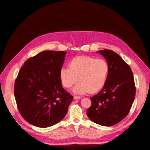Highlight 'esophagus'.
Segmentation results:
<instances>
[{
    "mask_svg": "<svg viewBox=\"0 0 150 150\" xmlns=\"http://www.w3.org/2000/svg\"><path fill=\"white\" fill-rule=\"evenodd\" d=\"M73 98H74V99L77 100V99H79V98H81V97L80 96H77V95H75V96L73 97Z\"/></svg>",
    "mask_w": 150,
    "mask_h": 150,
    "instance_id": "34e87169",
    "label": "esophagus"
}]
</instances>
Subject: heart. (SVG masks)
<instances>
[{
    "label": "heart",
    "instance_id": "obj_1",
    "mask_svg": "<svg viewBox=\"0 0 150 150\" xmlns=\"http://www.w3.org/2000/svg\"><path fill=\"white\" fill-rule=\"evenodd\" d=\"M68 68H62L59 71L61 84L66 88H73L77 94L95 93L104 87L109 74V65L106 60L93 57L82 56L73 58Z\"/></svg>",
    "mask_w": 150,
    "mask_h": 150
}]
</instances>
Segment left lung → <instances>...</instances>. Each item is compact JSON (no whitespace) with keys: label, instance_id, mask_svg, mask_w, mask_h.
<instances>
[{"label":"left lung","instance_id":"1","mask_svg":"<svg viewBox=\"0 0 150 150\" xmlns=\"http://www.w3.org/2000/svg\"><path fill=\"white\" fill-rule=\"evenodd\" d=\"M97 52L106 59L109 74L102 90L90 98L86 113L95 123L111 126L128 115L135 97V84L131 68L117 53L110 50Z\"/></svg>","mask_w":150,"mask_h":150}]
</instances>
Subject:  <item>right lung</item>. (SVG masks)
<instances>
[{
    "label": "right lung",
    "mask_w": 150,
    "mask_h": 150,
    "mask_svg": "<svg viewBox=\"0 0 150 150\" xmlns=\"http://www.w3.org/2000/svg\"><path fill=\"white\" fill-rule=\"evenodd\" d=\"M66 54L52 50L38 53L24 62L15 79L17 108L33 126H52L67 113L73 96L62 88L59 78Z\"/></svg>",
    "instance_id": "1"
}]
</instances>
